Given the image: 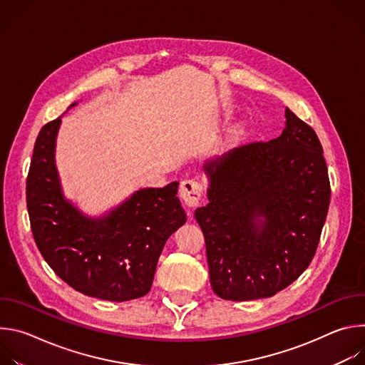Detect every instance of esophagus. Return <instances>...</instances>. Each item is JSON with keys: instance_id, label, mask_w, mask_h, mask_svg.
<instances>
[{"instance_id": "1", "label": "esophagus", "mask_w": 365, "mask_h": 365, "mask_svg": "<svg viewBox=\"0 0 365 365\" xmlns=\"http://www.w3.org/2000/svg\"><path fill=\"white\" fill-rule=\"evenodd\" d=\"M202 192H203V187H202L200 182L193 180V179L183 180L179 187V195H180L183 203L189 207H193L199 203Z\"/></svg>"}]
</instances>
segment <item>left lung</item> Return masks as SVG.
I'll return each mask as SVG.
<instances>
[{
  "instance_id": "left-lung-1",
  "label": "left lung",
  "mask_w": 365,
  "mask_h": 365,
  "mask_svg": "<svg viewBox=\"0 0 365 365\" xmlns=\"http://www.w3.org/2000/svg\"><path fill=\"white\" fill-rule=\"evenodd\" d=\"M277 138L206 162L203 232L212 290L227 300L274 296L310 264L328 215L331 186L317 133L286 108Z\"/></svg>"
}]
</instances>
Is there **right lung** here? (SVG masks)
Listing matches in <instances>:
<instances>
[{
  "label": "right lung",
  "mask_w": 365,
  "mask_h": 365,
  "mask_svg": "<svg viewBox=\"0 0 365 365\" xmlns=\"http://www.w3.org/2000/svg\"><path fill=\"white\" fill-rule=\"evenodd\" d=\"M78 102H73L71 110ZM62 117L38 133L27 176L31 232L46 263L75 290L124 302L151 289L168 238L186 222L179 182L144 187L98 218L66 199L55 151Z\"/></svg>",
  "instance_id": "add662e5"
}]
</instances>
